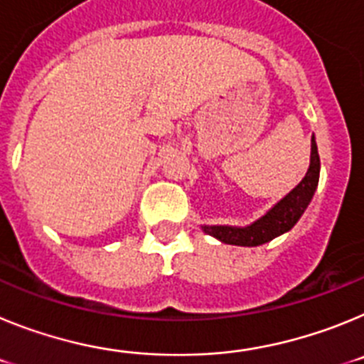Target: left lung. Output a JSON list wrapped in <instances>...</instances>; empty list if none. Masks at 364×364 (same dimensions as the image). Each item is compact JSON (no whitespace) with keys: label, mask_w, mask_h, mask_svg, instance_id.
I'll return each instance as SVG.
<instances>
[{"label":"left lung","mask_w":364,"mask_h":364,"mask_svg":"<svg viewBox=\"0 0 364 364\" xmlns=\"http://www.w3.org/2000/svg\"><path fill=\"white\" fill-rule=\"evenodd\" d=\"M321 160L315 136H311V153H310V167H308L304 178L291 189L286 197L266 211L262 217L253 220L247 226H202V231L224 244H233V246H260L282 233H288L291 228L297 224L302 217L304 210L314 198V193L319 184Z\"/></svg>","instance_id":"8db88e82"}]
</instances>
